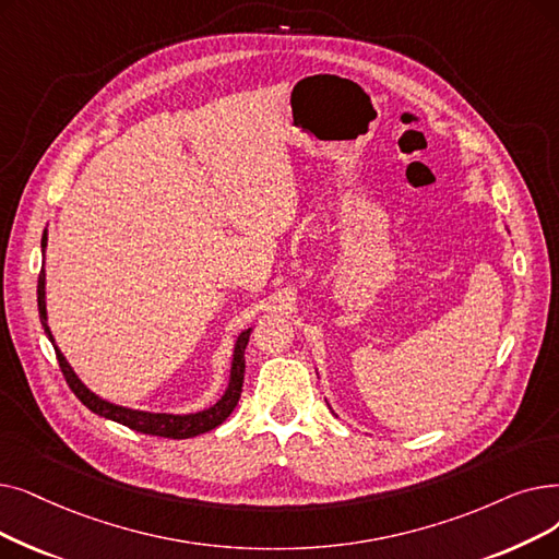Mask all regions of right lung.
<instances>
[{
    "mask_svg": "<svg viewBox=\"0 0 559 559\" xmlns=\"http://www.w3.org/2000/svg\"><path fill=\"white\" fill-rule=\"evenodd\" d=\"M45 247H47V230L43 233V239H40V249H43V255H45ZM38 314H40V324L47 333V337H50V343L55 345V337H52V331L50 326H47V308H45V264L43 270L38 274ZM249 335H251V329L241 331L235 340V349H233V362H230V379H228V388L226 393L216 400V404H212L210 408L205 411H197V414H182V416H176V414H151V411H139V408H128V406H118V404H111L103 397L95 395L93 391H88V388L82 383V379L75 374V370L70 368V362L66 360V356L61 354V349L55 345V352H57V358H59V368L70 385V391L78 395V400L91 408L93 414H98L107 420H114V423H120L126 425L134 431H141V433H151V436H164V439H191V436H199V433H205L214 427H219L230 414L233 408L237 406L239 402V395H241V383H245V349L249 345Z\"/></svg>",
    "mask_w": 559,
    "mask_h": 559,
    "instance_id": "add662e5",
    "label": "right lung"
}]
</instances>
